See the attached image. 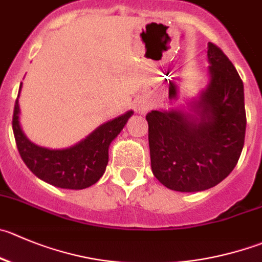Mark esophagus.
I'll return each mask as SVG.
<instances>
[{
    "mask_svg": "<svg viewBox=\"0 0 262 262\" xmlns=\"http://www.w3.org/2000/svg\"><path fill=\"white\" fill-rule=\"evenodd\" d=\"M136 108H138V111H139V112H141V113H143V112H146V111H148L149 105H148V104L145 103V101H139L138 105H136Z\"/></svg>",
    "mask_w": 262,
    "mask_h": 262,
    "instance_id": "esophagus-1",
    "label": "esophagus"
}]
</instances>
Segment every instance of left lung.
Wrapping results in <instances>:
<instances>
[{"label": "left lung", "mask_w": 262, "mask_h": 262, "mask_svg": "<svg viewBox=\"0 0 262 262\" xmlns=\"http://www.w3.org/2000/svg\"><path fill=\"white\" fill-rule=\"evenodd\" d=\"M207 56L211 81L193 103L195 114H146L153 175L176 191L217 185L234 170L245 145L243 82L220 47L210 42Z\"/></svg>", "instance_id": "obj_1"}]
</instances>
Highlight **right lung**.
<instances>
[{
  "label": "right lung",
  "instance_id": "1",
  "mask_svg": "<svg viewBox=\"0 0 262 262\" xmlns=\"http://www.w3.org/2000/svg\"><path fill=\"white\" fill-rule=\"evenodd\" d=\"M19 113L20 109L16 99L12 114V131L17 150L27 167L37 178L51 185L79 190L98 183L105 172L109 145L134 112L129 111L101 124L84 140L61 150H51L31 143L21 131Z\"/></svg>",
  "mask_w": 262,
  "mask_h": 262
}]
</instances>
